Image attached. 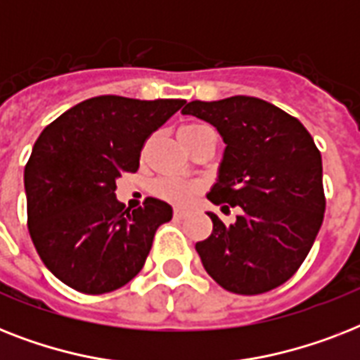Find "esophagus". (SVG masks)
Segmentation results:
<instances>
[{
	"mask_svg": "<svg viewBox=\"0 0 360 360\" xmlns=\"http://www.w3.org/2000/svg\"><path fill=\"white\" fill-rule=\"evenodd\" d=\"M174 217H175V219H185L186 211H185V209H181V207H175L174 209Z\"/></svg>",
	"mask_w": 360,
	"mask_h": 360,
	"instance_id": "34e87169",
	"label": "esophagus"
}]
</instances>
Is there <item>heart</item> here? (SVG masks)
Returning <instances> with one entry per match:
<instances>
[{"mask_svg":"<svg viewBox=\"0 0 360 360\" xmlns=\"http://www.w3.org/2000/svg\"><path fill=\"white\" fill-rule=\"evenodd\" d=\"M203 127H205V124L188 123L185 124L179 132L181 134H183V132H192V130L203 129ZM153 192H155L158 198L166 200V202L183 205V203L191 202L192 194L196 192V185L191 183V181L175 177V175H166V177H160V179H157L153 183Z\"/></svg>","mask_w":360,"mask_h":360,"instance_id":"obj_1","label":"heart"}]
</instances>
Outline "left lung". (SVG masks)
I'll return each instance as SVG.
<instances>
[{"label":"left lung","instance_id":"left-lung-1","mask_svg":"<svg viewBox=\"0 0 360 360\" xmlns=\"http://www.w3.org/2000/svg\"><path fill=\"white\" fill-rule=\"evenodd\" d=\"M181 112L213 124L226 143L207 198L243 209L230 226L207 213L213 231L196 243L203 267L239 295L278 288L301 267L323 222V168L312 136L284 110L245 95L192 101Z\"/></svg>","mask_w":360,"mask_h":360}]
</instances>
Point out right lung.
<instances>
[{
  "mask_svg": "<svg viewBox=\"0 0 360 360\" xmlns=\"http://www.w3.org/2000/svg\"><path fill=\"white\" fill-rule=\"evenodd\" d=\"M183 104V98L93 97L37 138L24 169L27 228L42 263L63 284L101 295L141 271L172 207L147 198L143 207L124 209L115 181L138 169L143 141Z\"/></svg>",
  "mask_w": 360,
  "mask_h": 360,
  "instance_id": "obj_1",
  "label": "right lung"
}]
</instances>
